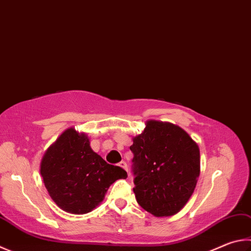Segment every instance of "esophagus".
<instances>
[{
	"mask_svg": "<svg viewBox=\"0 0 251 251\" xmlns=\"http://www.w3.org/2000/svg\"><path fill=\"white\" fill-rule=\"evenodd\" d=\"M118 166L122 167L123 169H125L126 171H128V167H127V163L125 161H121L120 163H118Z\"/></svg>",
	"mask_w": 251,
	"mask_h": 251,
	"instance_id": "esophagus-1",
	"label": "esophagus"
}]
</instances>
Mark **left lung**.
Instances as JSON below:
<instances>
[{
	"label": "left lung",
	"mask_w": 251,
	"mask_h": 251,
	"mask_svg": "<svg viewBox=\"0 0 251 251\" xmlns=\"http://www.w3.org/2000/svg\"><path fill=\"white\" fill-rule=\"evenodd\" d=\"M134 193L138 204L157 217L171 216L189 201L200 176V149L181 127L147 122L135 137Z\"/></svg>",
	"instance_id": "1"
}]
</instances>
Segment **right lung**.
<instances>
[{"instance_id": "right-lung-1", "label": "right lung", "mask_w": 251, "mask_h": 251, "mask_svg": "<svg viewBox=\"0 0 251 251\" xmlns=\"http://www.w3.org/2000/svg\"><path fill=\"white\" fill-rule=\"evenodd\" d=\"M48 193L59 207L72 214H85L103 201L107 189L126 179L121 167L108 165L90 147L85 134L67 129L50 146L40 165Z\"/></svg>"}]
</instances>
